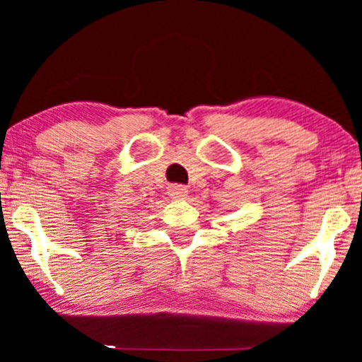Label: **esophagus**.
<instances>
[{"mask_svg":"<svg viewBox=\"0 0 362 362\" xmlns=\"http://www.w3.org/2000/svg\"><path fill=\"white\" fill-rule=\"evenodd\" d=\"M168 194H170L173 199H185L187 196V187L181 185H171L168 186Z\"/></svg>","mask_w":362,"mask_h":362,"instance_id":"34e87169","label":"esophagus"}]
</instances>
